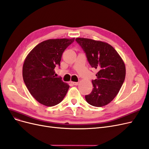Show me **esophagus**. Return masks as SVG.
Returning a JSON list of instances; mask_svg holds the SVG:
<instances>
[{"label":"esophagus","mask_w":149,"mask_h":149,"mask_svg":"<svg viewBox=\"0 0 149 149\" xmlns=\"http://www.w3.org/2000/svg\"><path fill=\"white\" fill-rule=\"evenodd\" d=\"M71 83H72L73 85H78V82H71Z\"/></svg>","instance_id":"34e87169"}]
</instances>
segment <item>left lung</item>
Masks as SVG:
<instances>
[{
	"instance_id": "8db88e82",
	"label": "left lung",
	"mask_w": 149,
	"mask_h": 149,
	"mask_svg": "<svg viewBox=\"0 0 149 149\" xmlns=\"http://www.w3.org/2000/svg\"><path fill=\"white\" fill-rule=\"evenodd\" d=\"M86 54L92 68L99 70L92 80L94 88L85 95L88 104L94 107L109 104L118 93L124 83L126 68L123 60L111 45L91 39H75Z\"/></svg>"
}]
</instances>
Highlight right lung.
<instances>
[{"instance_id": "obj_1", "label": "right lung", "mask_w": 149, "mask_h": 149, "mask_svg": "<svg viewBox=\"0 0 149 149\" xmlns=\"http://www.w3.org/2000/svg\"><path fill=\"white\" fill-rule=\"evenodd\" d=\"M74 38L48 39L31 51L23 66V78L30 94L40 104L47 107L58 104L70 86L55 78V68L60 66L64 50Z\"/></svg>"}]
</instances>
